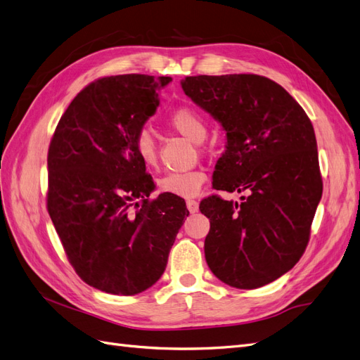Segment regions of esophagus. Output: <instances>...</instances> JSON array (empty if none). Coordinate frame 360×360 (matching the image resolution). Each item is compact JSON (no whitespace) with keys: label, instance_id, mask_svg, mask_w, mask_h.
Segmentation results:
<instances>
[{"label":"esophagus","instance_id":"34e87169","mask_svg":"<svg viewBox=\"0 0 360 360\" xmlns=\"http://www.w3.org/2000/svg\"><path fill=\"white\" fill-rule=\"evenodd\" d=\"M186 207H188V210L191 213H195V212H198L200 204H198V201H195V200H188L186 201Z\"/></svg>","mask_w":360,"mask_h":360}]
</instances>
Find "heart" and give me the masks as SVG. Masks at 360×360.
Segmentation results:
<instances>
[{"label":"heart","instance_id":"1","mask_svg":"<svg viewBox=\"0 0 360 360\" xmlns=\"http://www.w3.org/2000/svg\"><path fill=\"white\" fill-rule=\"evenodd\" d=\"M167 124L192 143H202L207 136V124L202 115L191 106H180L168 114ZM134 150L143 165L155 168L159 160L156 139L148 130H139L134 139ZM205 172L192 169L184 172H168L158 181V189L163 193L176 195V197L191 198L197 195L205 181Z\"/></svg>","mask_w":360,"mask_h":360}]
</instances>
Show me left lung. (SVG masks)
Listing matches in <instances>:
<instances>
[{
    "mask_svg": "<svg viewBox=\"0 0 360 360\" xmlns=\"http://www.w3.org/2000/svg\"><path fill=\"white\" fill-rule=\"evenodd\" d=\"M181 89L226 132L216 163V191L242 193L204 198L210 219L205 261L225 284L252 290L294 267L311 236L323 180L317 139L303 108L266 76H186Z\"/></svg>",
    "mask_w": 360,
    "mask_h": 360,
    "instance_id": "8db88e82",
    "label": "left lung"
}]
</instances>
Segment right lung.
I'll use <instances>...</instances> for the list:
<instances>
[{
	"label": "right lung",
	"mask_w": 360,
	"mask_h": 360,
	"mask_svg": "<svg viewBox=\"0 0 360 360\" xmlns=\"http://www.w3.org/2000/svg\"><path fill=\"white\" fill-rule=\"evenodd\" d=\"M169 76L118 75L93 81L60 118L48 150L46 207L78 276L132 296L162 276L184 217V200L162 193L134 150Z\"/></svg>",
	"instance_id": "add662e5"
}]
</instances>
